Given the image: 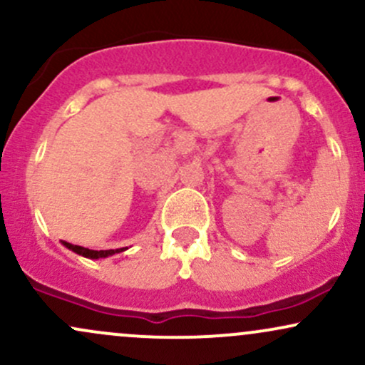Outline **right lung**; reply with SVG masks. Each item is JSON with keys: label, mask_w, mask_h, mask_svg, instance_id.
<instances>
[{"label": "right lung", "mask_w": 365, "mask_h": 365, "mask_svg": "<svg viewBox=\"0 0 365 365\" xmlns=\"http://www.w3.org/2000/svg\"><path fill=\"white\" fill-rule=\"evenodd\" d=\"M63 245L66 247V249L73 250L75 254L78 255H83V257L87 259H101V257H110L113 254H118V252H123L125 249H115V250H91V249H86V247H81V245H73V244H68V242H63Z\"/></svg>", "instance_id": "obj_1"}]
</instances>
